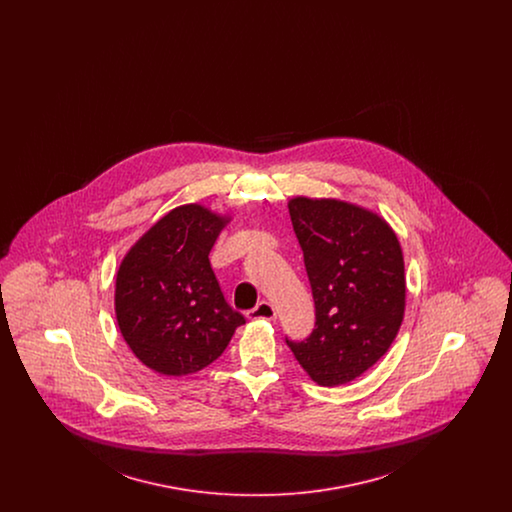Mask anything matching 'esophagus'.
Listing matches in <instances>:
<instances>
[{"label": "esophagus", "instance_id": "34e87169", "mask_svg": "<svg viewBox=\"0 0 512 512\" xmlns=\"http://www.w3.org/2000/svg\"><path fill=\"white\" fill-rule=\"evenodd\" d=\"M247 318L249 320H274L276 318V309L268 301H261L255 309L247 311Z\"/></svg>", "mask_w": 512, "mask_h": 512}]
</instances>
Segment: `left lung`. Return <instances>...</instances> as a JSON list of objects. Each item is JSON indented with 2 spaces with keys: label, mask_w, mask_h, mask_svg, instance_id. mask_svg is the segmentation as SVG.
Returning a JSON list of instances; mask_svg holds the SVG:
<instances>
[{
  "label": "left lung",
  "mask_w": 512,
  "mask_h": 512,
  "mask_svg": "<svg viewBox=\"0 0 512 512\" xmlns=\"http://www.w3.org/2000/svg\"><path fill=\"white\" fill-rule=\"evenodd\" d=\"M303 249L317 322L290 349L318 386L359 378L380 361L405 315V261L397 234L378 213L332 197L288 201Z\"/></svg>",
  "instance_id": "left-lung-1"
}]
</instances>
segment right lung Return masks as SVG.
Returning a JSON list of instances; mask_svg holds the SVG:
<instances>
[{
    "label": "right lung",
    "instance_id": "add662e5",
    "mask_svg": "<svg viewBox=\"0 0 512 512\" xmlns=\"http://www.w3.org/2000/svg\"><path fill=\"white\" fill-rule=\"evenodd\" d=\"M232 220L201 203L174 207L122 257L115 315L132 353L163 376L219 359L245 318L220 292L209 251Z\"/></svg>",
    "mask_w": 512,
    "mask_h": 512
}]
</instances>
